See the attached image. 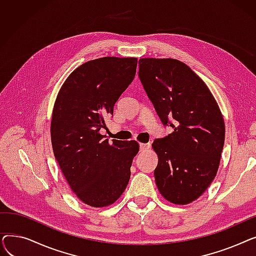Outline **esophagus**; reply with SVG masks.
Masks as SVG:
<instances>
[{
	"instance_id": "1",
	"label": "esophagus",
	"mask_w": 256,
	"mask_h": 256,
	"mask_svg": "<svg viewBox=\"0 0 256 256\" xmlns=\"http://www.w3.org/2000/svg\"><path fill=\"white\" fill-rule=\"evenodd\" d=\"M152 144L150 143H140V150H147L150 148Z\"/></svg>"
}]
</instances>
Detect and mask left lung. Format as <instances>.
Here are the masks:
<instances>
[{
  "instance_id": "8db88e82",
  "label": "left lung",
  "mask_w": 256,
  "mask_h": 256,
  "mask_svg": "<svg viewBox=\"0 0 256 256\" xmlns=\"http://www.w3.org/2000/svg\"><path fill=\"white\" fill-rule=\"evenodd\" d=\"M139 78L168 136L156 139L160 193L174 204L204 194L219 168L225 124L212 92L189 66L176 59L139 60Z\"/></svg>"
}]
</instances>
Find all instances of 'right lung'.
Wrapping results in <instances>:
<instances>
[{"label":"right lung","instance_id":"1","mask_svg":"<svg viewBox=\"0 0 256 256\" xmlns=\"http://www.w3.org/2000/svg\"><path fill=\"white\" fill-rule=\"evenodd\" d=\"M137 58L88 61L66 78L50 122L54 154L70 189L84 204L108 206L121 196L130 178L136 141L104 139L100 130L113 115L119 96L132 82Z\"/></svg>","mask_w":256,"mask_h":256}]
</instances>
